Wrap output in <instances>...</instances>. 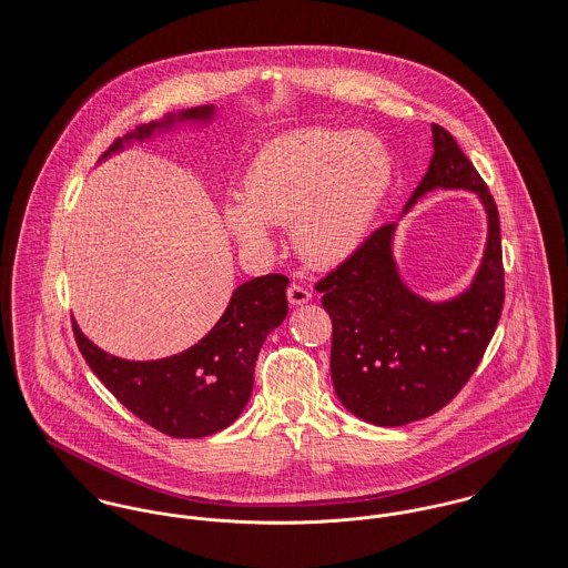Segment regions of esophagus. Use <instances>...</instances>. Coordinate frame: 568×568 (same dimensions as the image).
I'll list each match as a JSON object with an SVG mask.
<instances>
[{
    "label": "esophagus",
    "instance_id": "1",
    "mask_svg": "<svg viewBox=\"0 0 568 568\" xmlns=\"http://www.w3.org/2000/svg\"><path fill=\"white\" fill-rule=\"evenodd\" d=\"M310 298H312V292H310L305 285L292 283V285L287 287V301H290L292 305H303V303H307Z\"/></svg>",
    "mask_w": 568,
    "mask_h": 568
}]
</instances>
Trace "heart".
I'll use <instances>...</instances> for the list:
<instances>
[{"label": "heart", "mask_w": 568, "mask_h": 568, "mask_svg": "<svg viewBox=\"0 0 568 568\" xmlns=\"http://www.w3.org/2000/svg\"><path fill=\"white\" fill-rule=\"evenodd\" d=\"M390 158L368 133L301 129L267 142L252 160L243 197L226 206L232 236L270 245L267 226H290L296 252L332 267L364 241L390 184Z\"/></svg>", "instance_id": "obj_1"}]
</instances>
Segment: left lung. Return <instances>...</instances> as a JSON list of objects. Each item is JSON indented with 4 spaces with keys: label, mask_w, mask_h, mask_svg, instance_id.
I'll return each instance as SVG.
<instances>
[{
    "label": "left lung",
    "mask_w": 568,
    "mask_h": 568,
    "mask_svg": "<svg viewBox=\"0 0 568 568\" xmlns=\"http://www.w3.org/2000/svg\"><path fill=\"white\" fill-rule=\"evenodd\" d=\"M433 160L406 211L428 191H474L487 211V245L469 290L446 303L415 296L399 278L390 241L395 224L377 227L336 270L316 283L332 318V379L355 417L404 426L439 413L476 371L500 321L505 270L496 202L458 149L433 122Z\"/></svg>",
    "instance_id": "left-lung-1"
}]
</instances>
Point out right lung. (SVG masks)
<instances>
[{
  "instance_id": "obj_1",
  "label": "right lung",
  "mask_w": 568,
  "mask_h": 568,
  "mask_svg": "<svg viewBox=\"0 0 568 568\" xmlns=\"http://www.w3.org/2000/svg\"><path fill=\"white\" fill-rule=\"evenodd\" d=\"M211 115L213 108L206 105L142 124L114 140L105 155L120 151L129 140L171 126L175 118L211 120ZM287 283L285 274H267L239 285L220 323L195 346L164 359H120L88 341L77 323L72 332L90 368L126 410L169 437L200 439L227 428L245 408L258 351L287 316Z\"/></svg>"
}]
</instances>
